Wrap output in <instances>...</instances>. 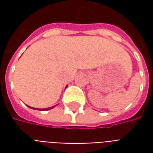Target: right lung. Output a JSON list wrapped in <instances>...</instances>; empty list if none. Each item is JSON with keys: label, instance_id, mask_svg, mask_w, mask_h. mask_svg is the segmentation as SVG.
Listing matches in <instances>:
<instances>
[{"label": "right lung", "instance_id": "1", "mask_svg": "<svg viewBox=\"0 0 153 153\" xmlns=\"http://www.w3.org/2000/svg\"><path fill=\"white\" fill-rule=\"evenodd\" d=\"M54 106H51V107H48V108H44V109H38V110H40V111H48V110H51L53 108ZM30 108H32V109H35V108H33V107H30Z\"/></svg>", "mask_w": 153, "mask_h": 153}]
</instances>
